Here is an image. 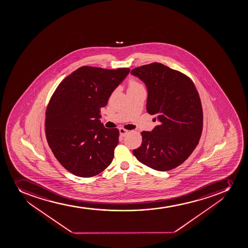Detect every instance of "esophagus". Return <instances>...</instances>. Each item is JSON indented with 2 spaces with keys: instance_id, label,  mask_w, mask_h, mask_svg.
<instances>
[{
  "instance_id": "esophagus-1",
  "label": "esophagus",
  "mask_w": 248,
  "mask_h": 248,
  "mask_svg": "<svg viewBox=\"0 0 248 248\" xmlns=\"http://www.w3.org/2000/svg\"><path fill=\"white\" fill-rule=\"evenodd\" d=\"M119 131H120V134L121 137H125L128 133V130H126V129H124V128H120Z\"/></svg>"
}]
</instances>
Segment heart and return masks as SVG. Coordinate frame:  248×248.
Wrapping results in <instances>:
<instances>
[{
	"mask_svg": "<svg viewBox=\"0 0 248 248\" xmlns=\"http://www.w3.org/2000/svg\"><path fill=\"white\" fill-rule=\"evenodd\" d=\"M140 87H142V86H140V84H138L137 81H133V80L129 81V85H128V91L133 90V89L140 88Z\"/></svg>",
	"mask_w": 248,
	"mask_h": 248,
	"instance_id": "b5f03b06",
	"label": "heart"
}]
</instances>
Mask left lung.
<instances>
[{
	"mask_svg": "<svg viewBox=\"0 0 248 248\" xmlns=\"http://www.w3.org/2000/svg\"><path fill=\"white\" fill-rule=\"evenodd\" d=\"M147 88L146 110L158 121L151 132L143 131L142 143L133 150L142 164L167 171L182 164L195 150L203 127L201 99L191 79L161 63L131 71Z\"/></svg>",
	"mask_w": 248,
	"mask_h": 248,
	"instance_id": "left-lung-1",
	"label": "left lung"
}]
</instances>
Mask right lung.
I'll list each match as a JSON object with an SVG mask.
<instances>
[{
    "label": "right lung",
    "mask_w": 248,
    "mask_h": 248,
    "mask_svg": "<svg viewBox=\"0 0 248 248\" xmlns=\"http://www.w3.org/2000/svg\"><path fill=\"white\" fill-rule=\"evenodd\" d=\"M129 69L82 66L61 82L46 110V137L55 157L77 176H94L111 163L117 128L101 123L100 108Z\"/></svg>",
    "instance_id": "add662e5"
}]
</instances>
